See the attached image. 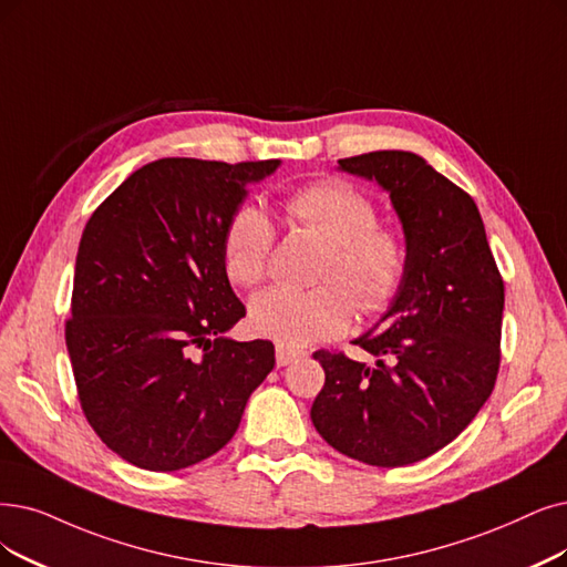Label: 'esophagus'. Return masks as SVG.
I'll return each instance as SVG.
<instances>
[{
  "mask_svg": "<svg viewBox=\"0 0 567 567\" xmlns=\"http://www.w3.org/2000/svg\"><path fill=\"white\" fill-rule=\"evenodd\" d=\"M302 355H305V351H300V349H290V347L279 344V347H277V365L284 368V365H288V362L298 360V358H302Z\"/></svg>",
  "mask_w": 567,
  "mask_h": 567,
  "instance_id": "esophagus-1",
  "label": "esophagus"
}]
</instances>
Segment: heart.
Instances as JSON below:
<instances>
[{
    "label": "heart",
    "mask_w": 567,
    "mask_h": 567,
    "mask_svg": "<svg viewBox=\"0 0 567 567\" xmlns=\"http://www.w3.org/2000/svg\"><path fill=\"white\" fill-rule=\"evenodd\" d=\"M290 223L328 239L316 269L319 286L267 288L251 300L254 332L286 347H305L342 334L355 307L362 316L386 311L410 269L402 235L379 223L374 199L342 178H321L284 199ZM277 228L251 202L239 205L223 230V265L233 284L254 288L269 275Z\"/></svg>",
    "instance_id": "1"
}]
</instances>
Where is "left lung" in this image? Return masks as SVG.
<instances>
[{"label": "left lung", "instance_id": "left-lung-1", "mask_svg": "<svg viewBox=\"0 0 567 567\" xmlns=\"http://www.w3.org/2000/svg\"><path fill=\"white\" fill-rule=\"evenodd\" d=\"M339 167L391 193L410 269L381 323L355 339L377 365L313 351L326 383L311 421L339 454L400 467L454 442L493 393L505 281L474 199L423 157L374 151Z\"/></svg>", "mask_w": 567, "mask_h": 567}]
</instances>
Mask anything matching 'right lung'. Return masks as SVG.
Listing matches in <instances>:
<instances>
[{
	"label": "right lung",
	"instance_id": "1",
	"mask_svg": "<svg viewBox=\"0 0 567 567\" xmlns=\"http://www.w3.org/2000/svg\"><path fill=\"white\" fill-rule=\"evenodd\" d=\"M277 167L163 157L85 223L64 339L81 410L123 461L174 472L214 456L275 368L269 339L223 337L246 316L223 230L248 181Z\"/></svg>",
	"mask_w": 567,
	"mask_h": 567
}]
</instances>
